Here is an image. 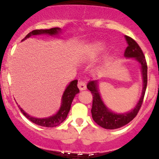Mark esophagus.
Here are the masks:
<instances>
[{"label":"esophagus","instance_id":"34e87169","mask_svg":"<svg viewBox=\"0 0 159 159\" xmlns=\"http://www.w3.org/2000/svg\"><path fill=\"white\" fill-rule=\"evenodd\" d=\"M78 88H80V90H85L87 88V85H86V83L84 82V81H80L78 83Z\"/></svg>","mask_w":159,"mask_h":159}]
</instances>
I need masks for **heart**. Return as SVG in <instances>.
Segmentation results:
<instances>
[{"instance_id": "obj_1", "label": "heart", "mask_w": 159, "mask_h": 159, "mask_svg": "<svg viewBox=\"0 0 159 159\" xmlns=\"http://www.w3.org/2000/svg\"><path fill=\"white\" fill-rule=\"evenodd\" d=\"M102 49H103V45L101 43H99V42H97V43L92 44L91 47H89L88 50V55L91 57H94L99 54Z\"/></svg>"}]
</instances>
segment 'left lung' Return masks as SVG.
I'll list each match as a JSON object with an SVG mask.
<instances>
[{
	"instance_id": "8db88e82",
	"label": "left lung",
	"mask_w": 159,
	"mask_h": 159,
	"mask_svg": "<svg viewBox=\"0 0 159 159\" xmlns=\"http://www.w3.org/2000/svg\"><path fill=\"white\" fill-rule=\"evenodd\" d=\"M128 45L124 51V57L127 58L134 57L141 64L142 72L143 79V88L142 92V96L139 101L137 103L135 107L130 112L125 114H115L108 110L107 107L102 102L101 97L99 95L98 88H97V81H89L87 84V88L92 92L93 100H92V119L97 124L101 127L109 130L117 129L122 127L126 124L130 123L134 119L139 111L143 104L144 95L147 85V64L145 56L142 51L141 48L138 44L137 42L130 36H126Z\"/></svg>"
}]
</instances>
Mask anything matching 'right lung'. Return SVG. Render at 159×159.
Here are the masks:
<instances>
[{
    "label": "right lung",
    "instance_id": "obj_1",
    "mask_svg": "<svg viewBox=\"0 0 159 159\" xmlns=\"http://www.w3.org/2000/svg\"><path fill=\"white\" fill-rule=\"evenodd\" d=\"M60 31V28H52V29H36V30H33L29 32V34L22 40V41L25 40V39L30 37L31 36L39 34L56 35ZM77 82H78V80H75L71 81L69 85L67 87L65 92H64V95H63L62 104H61V107H60V109L57 112V114H56L55 116L46 118V119H37V118H34L29 116L27 113H25L22 110V108H20L19 107L20 110V111L22 112V114H23L25 117L27 118L28 119H29L31 122L35 123V124L44 127H57V126H59L60 123H62L65 120L66 117L67 116V114H68V112L70 111V108H71V102H72L74 97H75V95L77 93L80 92V90H79L78 87H77Z\"/></svg>",
    "mask_w": 159,
    "mask_h": 159
}]
</instances>
